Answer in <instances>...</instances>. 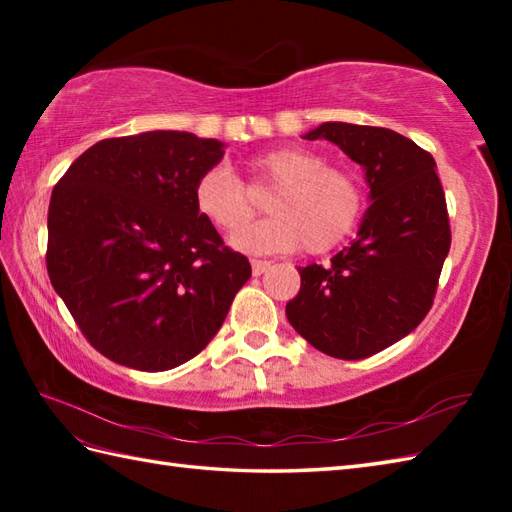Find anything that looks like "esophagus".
<instances>
[{
  "label": "esophagus",
  "instance_id": "obj_1",
  "mask_svg": "<svg viewBox=\"0 0 512 512\" xmlns=\"http://www.w3.org/2000/svg\"><path fill=\"white\" fill-rule=\"evenodd\" d=\"M250 266H253V275H264L266 270L270 268V262H266V259H253V262H250Z\"/></svg>",
  "mask_w": 512,
  "mask_h": 512
}]
</instances>
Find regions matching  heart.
Wrapping results in <instances>:
<instances>
[{"mask_svg":"<svg viewBox=\"0 0 512 512\" xmlns=\"http://www.w3.org/2000/svg\"><path fill=\"white\" fill-rule=\"evenodd\" d=\"M246 184L224 167L204 171L193 187L195 209L224 235L254 216L247 190L275 188L267 203L271 220L233 237L244 253H328L354 233L365 213V191L354 173L328 165L306 147H273L246 160ZM249 188L246 190L245 187Z\"/></svg>","mask_w":512,"mask_h":512,"instance_id":"1","label":"heart"}]
</instances>
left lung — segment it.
<instances>
[{"mask_svg":"<svg viewBox=\"0 0 512 512\" xmlns=\"http://www.w3.org/2000/svg\"><path fill=\"white\" fill-rule=\"evenodd\" d=\"M325 138L365 167L372 206L352 246L328 266L299 268L286 317L319 352L361 361L416 330L436 299L451 226L436 160L385 127L323 123Z\"/></svg>","mask_w":512,"mask_h":512,"instance_id":"left-lung-1","label":"left lung"}]
</instances>
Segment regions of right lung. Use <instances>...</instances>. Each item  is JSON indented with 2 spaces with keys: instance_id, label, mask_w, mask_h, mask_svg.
Segmentation results:
<instances>
[{
  "instance_id": "1",
  "label": "right lung",
  "mask_w": 512,
  "mask_h": 512,
  "mask_svg": "<svg viewBox=\"0 0 512 512\" xmlns=\"http://www.w3.org/2000/svg\"><path fill=\"white\" fill-rule=\"evenodd\" d=\"M224 156L187 132L105 138L54 184L52 288L103 356L143 372L200 354L250 277L195 209L193 187Z\"/></svg>"
}]
</instances>
